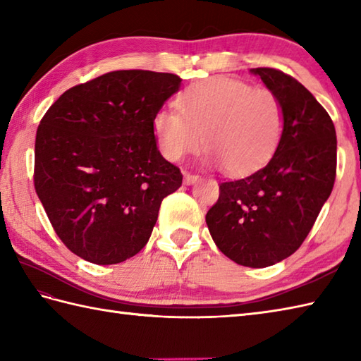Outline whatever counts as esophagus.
I'll return each mask as SVG.
<instances>
[{"label":"esophagus","mask_w":361,"mask_h":361,"mask_svg":"<svg viewBox=\"0 0 361 361\" xmlns=\"http://www.w3.org/2000/svg\"><path fill=\"white\" fill-rule=\"evenodd\" d=\"M198 178H200V175L185 172V183H186V185H192V183H195Z\"/></svg>","instance_id":"1"}]
</instances>
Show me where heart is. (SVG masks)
<instances>
[{"label": "heart", "mask_w": 361, "mask_h": 361, "mask_svg": "<svg viewBox=\"0 0 361 361\" xmlns=\"http://www.w3.org/2000/svg\"><path fill=\"white\" fill-rule=\"evenodd\" d=\"M176 105L178 110H158L152 122L158 147L171 161L197 152L204 141L211 163L242 175L267 163L282 136L283 105L267 87L219 75L183 91Z\"/></svg>", "instance_id": "heart-1"}]
</instances>
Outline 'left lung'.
Returning <instances> with one entry per match:
<instances>
[{
    "mask_svg": "<svg viewBox=\"0 0 361 361\" xmlns=\"http://www.w3.org/2000/svg\"><path fill=\"white\" fill-rule=\"evenodd\" d=\"M283 105V130L273 158L239 180L220 183L206 214L212 240L235 264L264 268L301 247L336 175L334 122L310 91L290 74L255 68Z\"/></svg>",
    "mask_w": 361,
    "mask_h": 361,
    "instance_id": "1",
    "label": "left lung"
}]
</instances>
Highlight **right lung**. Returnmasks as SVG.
<instances>
[{
  "label": "right lung",
  "instance_id": "obj_1",
  "mask_svg": "<svg viewBox=\"0 0 361 361\" xmlns=\"http://www.w3.org/2000/svg\"><path fill=\"white\" fill-rule=\"evenodd\" d=\"M180 83L171 73L111 71L66 90L44 113L34 186L54 231L75 256L113 265L149 242L161 202L183 183L152 127Z\"/></svg>",
  "mask_w": 361,
  "mask_h": 361
}]
</instances>
